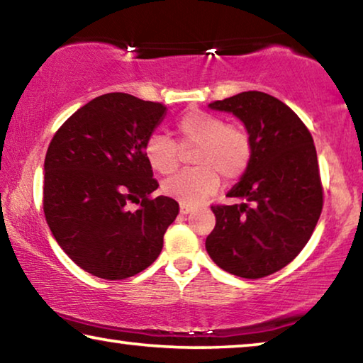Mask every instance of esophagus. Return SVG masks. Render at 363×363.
I'll use <instances>...</instances> for the list:
<instances>
[{"label": "esophagus", "mask_w": 363, "mask_h": 363, "mask_svg": "<svg viewBox=\"0 0 363 363\" xmlns=\"http://www.w3.org/2000/svg\"><path fill=\"white\" fill-rule=\"evenodd\" d=\"M191 211H193V208H191V206H189V204H180V213L182 214H189V213H191Z\"/></svg>", "instance_id": "esophagus-1"}]
</instances>
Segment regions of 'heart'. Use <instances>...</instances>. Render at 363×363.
Returning a JSON list of instances; mask_svg holds the SVG:
<instances>
[{
    "label": "heart",
    "mask_w": 363,
    "mask_h": 363,
    "mask_svg": "<svg viewBox=\"0 0 363 363\" xmlns=\"http://www.w3.org/2000/svg\"><path fill=\"white\" fill-rule=\"evenodd\" d=\"M177 133L183 149L196 147L193 164L186 170L164 182L162 191L183 204H199L216 193L220 175L227 182L238 180L247 172L253 155V144L243 126L225 123L220 115L206 110H188L177 121ZM162 133L150 135L144 155L150 169L160 175H172L180 165L182 149Z\"/></svg>",
    "instance_id": "1"
}]
</instances>
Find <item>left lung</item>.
<instances>
[{"mask_svg": "<svg viewBox=\"0 0 363 363\" xmlns=\"http://www.w3.org/2000/svg\"><path fill=\"white\" fill-rule=\"evenodd\" d=\"M209 108L242 121L253 155L227 193L242 203L211 208L216 227L206 238V250L233 276H269L302 252L320 219L323 186L313 138L286 104L264 92L237 94Z\"/></svg>", "mask_w": 363, "mask_h": 363, "instance_id": "left-lung-1", "label": "left lung"}]
</instances>
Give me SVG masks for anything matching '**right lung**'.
Wrapping results in <instances>:
<instances>
[{"instance_id": "obj_1", "label": "right lung", "mask_w": 363, "mask_h": 363, "mask_svg": "<svg viewBox=\"0 0 363 363\" xmlns=\"http://www.w3.org/2000/svg\"><path fill=\"white\" fill-rule=\"evenodd\" d=\"M165 113L159 102L104 94L74 111L50 143L43 213L63 252L89 274L120 281L162 252L178 203L150 198L159 183L144 146Z\"/></svg>"}]
</instances>
